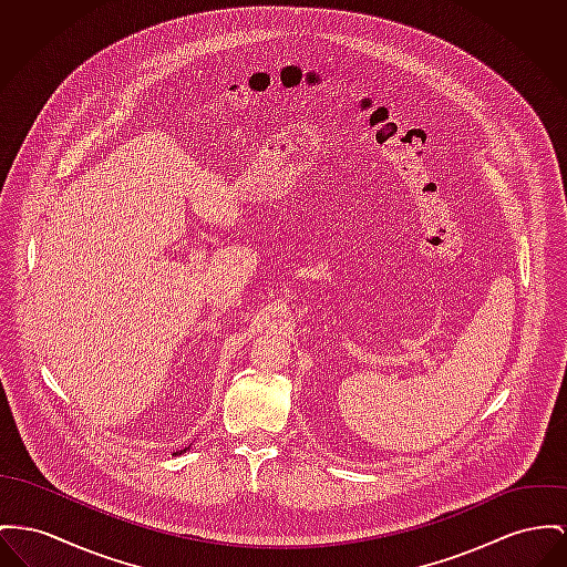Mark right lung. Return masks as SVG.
Masks as SVG:
<instances>
[{"instance_id": "right-lung-1", "label": "right lung", "mask_w": 567, "mask_h": 567, "mask_svg": "<svg viewBox=\"0 0 567 567\" xmlns=\"http://www.w3.org/2000/svg\"><path fill=\"white\" fill-rule=\"evenodd\" d=\"M183 452H187V450H183Z\"/></svg>"}]
</instances>
